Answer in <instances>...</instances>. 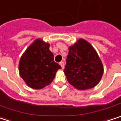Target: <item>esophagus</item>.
I'll use <instances>...</instances> for the list:
<instances>
[{
	"mask_svg": "<svg viewBox=\"0 0 121 121\" xmlns=\"http://www.w3.org/2000/svg\"><path fill=\"white\" fill-rule=\"evenodd\" d=\"M59 64H60V66H61V67H62V69H63L65 68V63H64L63 62H60Z\"/></svg>",
	"mask_w": 121,
	"mask_h": 121,
	"instance_id": "obj_1",
	"label": "esophagus"
}]
</instances>
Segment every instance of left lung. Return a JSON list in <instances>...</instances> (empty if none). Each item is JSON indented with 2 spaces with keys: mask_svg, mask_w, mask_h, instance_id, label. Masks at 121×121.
Wrapping results in <instances>:
<instances>
[{
  "mask_svg": "<svg viewBox=\"0 0 121 121\" xmlns=\"http://www.w3.org/2000/svg\"><path fill=\"white\" fill-rule=\"evenodd\" d=\"M103 65L96 51L82 39L69 47L64 73L69 83L79 90L94 87L101 80Z\"/></svg>",
  "mask_w": 121,
  "mask_h": 121,
  "instance_id": "obj_1",
  "label": "left lung"
}]
</instances>
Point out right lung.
<instances>
[{
    "label": "right lung",
    "instance_id": "add662e5",
    "mask_svg": "<svg viewBox=\"0 0 121 121\" xmlns=\"http://www.w3.org/2000/svg\"><path fill=\"white\" fill-rule=\"evenodd\" d=\"M61 67L54 60L49 44L36 39L22 54L18 64L19 73L27 86L40 90L54 80Z\"/></svg>",
    "mask_w": 121,
    "mask_h": 121
}]
</instances>
